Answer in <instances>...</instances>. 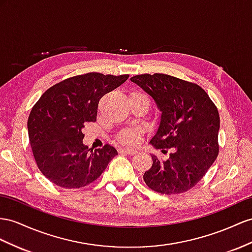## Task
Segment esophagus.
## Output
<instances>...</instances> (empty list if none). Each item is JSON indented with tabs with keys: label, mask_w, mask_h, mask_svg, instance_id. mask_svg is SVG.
<instances>
[{
	"label": "esophagus",
	"mask_w": 252,
	"mask_h": 252,
	"mask_svg": "<svg viewBox=\"0 0 252 252\" xmlns=\"http://www.w3.org/2000/svg\"><path fill=\"white\" fill-rule=\"evenodd\" d=\"M119 152L121 153H126V154H135L137 151L134 149H128V148H120Z\"/></svg>",
	"instance_id": "esophagus-1"
}]
</instances>
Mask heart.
I'll return each mask as SVG.
<instances>
[{
  "instance_id": "heart-1",
  "label": "heart",
  "mask_w": 252,
  "mask_h": 252,
  "mask_svg": "<svg viewBox=\"0 0 252 252\" xmlns=\"http://www.w3.org/2000/svg\"><path fill=\"white\" fill-rule=\"evenodd\" d=\"M130 96H146V95L141 93L134 92L131 94ZM138 139H139V130L138 128H133V127L124 130L118 136V140L126 146L135 145L138 141Z\"/></svg>"
}]
</instances>
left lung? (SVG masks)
Segmentation results:
<instances>
[{
  "instance_id": "8db88e82",
  "label": "left lung",
  "mask_w": 252,
  "mask_h": 252,
  "mask_svg": "<svg viewBox=\"0 0 252 252\" xmlns=\"http://www.w3.org/2000/svg\"><path fill=\"white\" fill-rule=\"evenodd\" d=\"M149 94L162 112L157 134L150 140L158 149H171L169 158L153 164L144 175L148 188L165 195L192 189L209 170L219 152L220 119L214 102L198 84L163 73L131 77Z\"/></svg>"
}]
</instances>
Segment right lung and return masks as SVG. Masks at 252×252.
Segmentation results:
<instances>
[{
  "mask_svg": "<svg viewBox=\"0 0 252 252\" xmlns=\"http://www.w3.org/2000/svg\"><path fill=\"white\" fill-rule=\"evenodd\" d=\"M127 77L99 72L71 76L47 89L35 103L28 120L29 138L38 168L49 181L63 189L83 188L95 181L117 156L108 144L88 149L82 128L95 122L102 96Z\"/></svg>",
  "mask_w": 252,
  "mask_h": 252,
  "instance_id": "right-lung-1",
  "label": "right lung"
}]
</instances>
